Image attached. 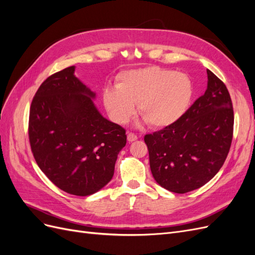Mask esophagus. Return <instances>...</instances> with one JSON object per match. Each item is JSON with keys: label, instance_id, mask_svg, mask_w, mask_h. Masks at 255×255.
I'll use <instances>...</instances> for the list:
<instances>
[{"label": "esophagus", "instance_id": "1", "mask_svg": "<svg viewBox=\"0 0 255 255\" xmlns=\"http://www.w3.org/2000/svg\"><path fill=\"white\" fill-rule=\"evenodd\" d=\"M137 139H138V136H137L135 133L129 132V133L128 134V140L129 142L135 141V140H137Z\"/></svg>", "mask_w": 255, "mask_h": 255}]
</instances>
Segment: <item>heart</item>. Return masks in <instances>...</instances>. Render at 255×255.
Segmentation results:
<instances>
[{
  "instance_id": "heart-1",
  "label": "heart",
  "mask_w": 255,
  "mask_h": 255,
  "mask_svg": "<svg viewBox=\"0 0 255 255\" xmlns=\"http://www.w3.org/2000/svg\"><path fill=\"white\" fill-rule=\"evenodd\" d=\"M194 97L189 76L171 69L145 67L122 72L117 87L103 91V102L112 117L126 123L135 114L152 128L173 125L186 113Z\"/></svg>"
}]
</instances>
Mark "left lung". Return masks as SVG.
Returning <instances> with one entry per match:
<instances>
[{"label": "left lung", "instance_id": "8db88e82", "mask_svg": "<svg viewBox=\"0 0 255 255\" xmlns=\"http://www.w3.org/2000/svg\"><path fill=\"white\" fill-rule=\"evenodd\" d=\"M207 89L173 125L146 134L153 177L169 191L185 194L216 175L233 139L234 112L229 90L207 70Z\"/></svg>", "mask_w": 255, "mask_h": 255}]
</instances>
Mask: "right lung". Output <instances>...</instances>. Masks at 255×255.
Returning a JSON list of instances; mask_svg holds the SVG:
<instances>
[{
  "label": "right lung",
  "instance_id": "obj_1",
  "mask_svg": "<svg viewBox=\"0 0 255 255\" xmlns=\"http://www.w3.org/2000/svg\"><path fill=\"white\" fill-rule=\"evenodd\" d=\"M73 73L74 66L68 67L38 88L30 104L28 139L48 179L68 194L84 197L112 180L127 135L98 112L91 100L96 95Z\"/></svg>",
  "mask_w": 255,
  "mask_h": 255
}]
</instances>
